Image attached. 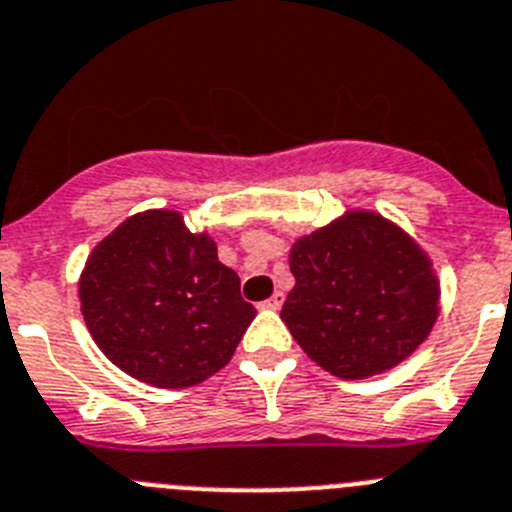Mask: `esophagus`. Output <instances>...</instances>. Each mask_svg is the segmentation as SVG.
<instances>
[{
    "instance_id": "1",
    "label": "esophagus",
    "mask_w": 512,
    "mask_h": 512,
    "mask_svg": "<svg viewBox=\"0 0 512 512\" xmlns=\"http://www.w3.org/2000/svg\"><path fill=\"white\" fill-rule=\"evenodd\" d=\"M283 301H285V293H283V290H275L273 296L267 298V301L262 303V306H265V308H273V311H278V308L283 306Z\"/></svg>"
}]
</instances>
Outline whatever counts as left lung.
<instances>
[{
	"label": "left lung",
	"instance_id": "obj_1",
	"mask_svg": "<svg viewBox=\"0 0 512 512\" xmlns=\"http://www.w3.org/2000/svg\"><path fill=\"white\" fill-rule=\"evenodd\" d=\"M280 319L303 352L344 380L380 375L411 357L439 316V278L426 252L375 211L342 219L290 247Z\"/></svg>",
	"mask_w": 512,
	"mask_h": 512
}]
</instances>
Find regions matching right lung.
<instances>
[{"instance_id": "obj_1", "label": "right lung", "mask_w": 512, "mask_h": 512, "mask_svg": "<svg viewBox=\"0 0 512 512\" xmlns=\"http://www.w3.org/2000/svg\"><path fill=\"white\" fill-rule=\"evenodd\" d=\"M78 298L96 347L155 388H191L222 370L257 313L214 239L168 209L130 216L101 239Z\"/></svg>"}]
</instances>
